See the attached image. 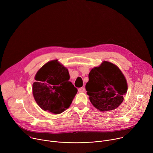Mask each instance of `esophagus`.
Instances as JSON below:
<instances>
[{
  "label": "esophagus",
  "mask_w": 153,
  "mask_h": 153,
  "mask_svg": "<svg viewBox=\"0 0 153 153\" xmlns=\"http://www.w3.org/2000/svg\"><path fill=\"white\" fill-rule=\"evenodd\" d=\"M78 91L79 93H83L85 91V88H84V87H81V88L78 89Z\"/></svg>",
  "instance_id": "obj_1"
}]
</instances>
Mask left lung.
<instances>
[{
    "instance_id": "obj_1",
    "label": "left lung",
    "mask_w": 153,
    "mask_h": 153,
    "mask_svg": "<svg viewBox=\"0 0 153 153\" xmlns=\"http://www.w3.org/2000/svg\"><path fill=\"white\" fill-rule=\"evenodd\" d=\"M85 88L93 105L100 111L117 108L127 92L126 80L116 65L103 61L93 68L88 75Z\"/></svg>"
}]
</instances>
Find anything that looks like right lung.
Masks as SVG:
<instances>
[{
    "instance_id": "add662e5",
    "label": "right lung",
    "mask_w": 153,
    "mask_h": 153,
    "mask_svg": "<svg viewBox=\"0 0 153 153\" xmlns=\"http://www.w3.org/2000/svg\"><path fill=\"white\" fill-rule=\"evenodd\" d=\"M67 68L58 60H51L42 66L35 76L33 94L43 110L60 114L68 108L77 89L69 81Z\"/></svg>"
}]
</instances>
